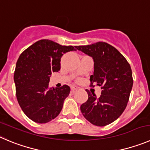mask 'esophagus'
<instances>
[{"label": "esophagus", "mask_w": 150, "mask_h": 150, "mask_svg": "<svg viewBox=\"0 0 150 150\" xmlns=\"http://www.w3.org/2000/svg\"><path fill=\"white\" fill-rule=\"evenodd\" d=\"M71 89H72V91H73V92H75V91H77L79 89V87L77 86H71Z\"/></svg>", "instance_id": "34e87169"}]
</instances>
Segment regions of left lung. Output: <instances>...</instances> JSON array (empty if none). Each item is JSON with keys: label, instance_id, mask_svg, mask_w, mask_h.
Here are the masks:
<instances>
[{"label": "left lung", "instance_id": "left-lung-1", "mask_svg": "<svg viewBox=\"0 0 150 150\" xmlns=\"http://www.w3.org/2000/svg\"><path fill=\"white\" fill-rule=\"evenodd\" d=\"M77 50L94 60V73L90 76V86H101V95L86 89L88 100L81 106L83 117L93 125L103 127L121 116L127 107L133 79L129 64L117 49L106 42L78 46Z\"/></svg>", "mask_w": 150, "mask_h": 150}]
</instances>
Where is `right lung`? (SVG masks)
Returning <instances> with one entry per match:
<instances>
[{
	"mask_svg": "<svg viewBox=\"0 0 150 150\" xmlns=\"http://www.w3.org/2000/svg\"><path fill=\"white\" fill-rule=\"evenodd\" d=\"M73 50H76L72 46L43 39L19 56L14 73L17 100L24 114L34 122L45 124L61 112L70 87L50 88V77L61 69L63 54Z\"/></svg>",
	"mask_w": 150,
	"mask_h": 150,
	"instance_id": "add662e5",
	"label": "right lung"
}]
</instances>
